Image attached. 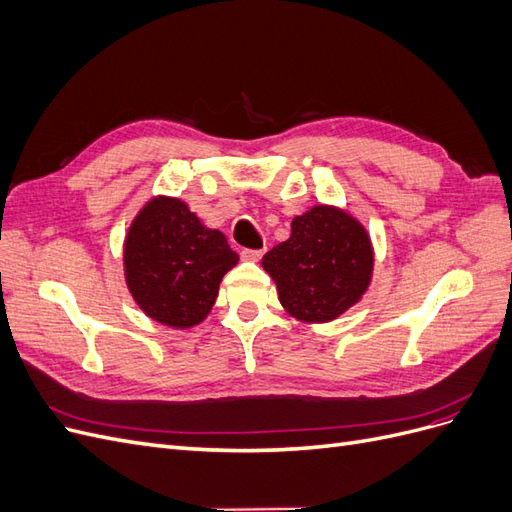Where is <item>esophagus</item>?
<instances>
[{
  "instance_id": "34e87169",
  "label": "esophagus",
  "mask_w": 512,
  "mask_h": 512,
  "mask_svg": "<svg viewBox=\"0 0 512 512\" xmlns=\"http://www.w3.org/2000/svg\"><path fill=\"white\" fill-rule=\"evenodd\" d=\"M262 252H265V250H243V252H241V258H243V260H250V262H256V260H260Z\"/></svg>"
}]
</instances>
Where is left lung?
<instances>
[{
    "instance_id": "left-lung-1",
    "label": "left lung",
    "mask_w": 512,
    "mask_h": 512,
    "mask_svg": "<svg viewBox=\"0 0 512 512\" xmlns=\"http://www.w3.org/2000/svg\"><path fill=\"white\" fill-rule=\"evenodd\" d=\"M376 254L348 209L316 205L292 218L290 237L262 256L284 312L309 324L331 322L363 299Z\"/></svg>"
}]
</instances>
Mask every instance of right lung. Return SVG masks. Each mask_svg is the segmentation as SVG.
<instances>
[{
    "mask_svg": "<svg viewBox=\"0 0 512 512\" xmlns=\"http://www.w3.org/2000/svg\"><path fill=\"white\" fill-rule=\"evenodd\" d=\"M237 262L222 232L205 226L177 196H151L123 239V277L134 303L170 329L203 322Z\"/></svg>",
    "mask_w": 512,
    "mask_h": 512,
    "instance_id": "add662e5",
    "label": "right lung"
}]
</instances>
